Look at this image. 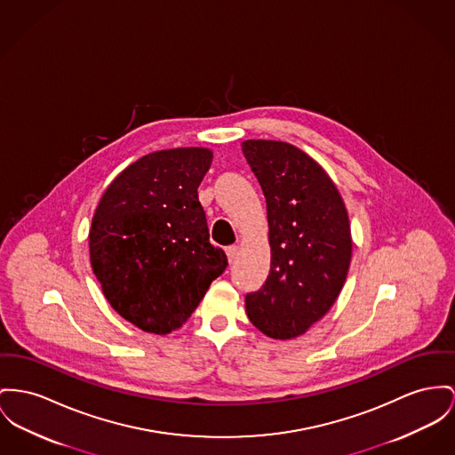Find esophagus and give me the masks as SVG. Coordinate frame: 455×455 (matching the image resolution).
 Returning a JSON list of instances; mask_svg holds the SVG:
<instances>
[{
	"instance_id": "1",
	"label": "esophagus",
	"mask_w": 455,
	"mask_h": 455,
	"mask_svg": "<svg viewBox=\"0 0 455 455\" xmlns=\"http://www.w3.org/2000/svg\"><path fill=\"white\" fill-rule=\"evenodd\" d=\"M226 253H228V260L233 264L236 260V257H238V246H228Z\"/></svg>"
}]
</instances>
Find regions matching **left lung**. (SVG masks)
<instances>
[{
	"label": "left lung",
	"mask_w": 455,
	"mask_h": 455,
	"mask_svg": "<svg viewBox=\"0 0 455 455\" xmlns=\"http://www.w3.org/2000/svg\"><path fill=\"white\" fill-rule=\"evenodd\" d=\"M243 155L267 202L271 271L244 297L251 324L291 339L323 319L352 259L350 222L338 188L307 153L283 141H243Z\"/></svg>",
	"instance_id": "left-lung-1"
}]
</instances>
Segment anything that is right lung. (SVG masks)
Instances as JSON below:
<instances>
[{
  "instance_id": "right-lung-1",
  "label": "right lung",
  "mask_w": 455,
  "mask_h": 455,
  "mask_svg": "<svg viewBox=\"0 0 455 455\" xmlns=\"http://www.w3.org/2000/svg\"><path fill=\"white\" fill-rule=\"evenodd\" d=\"M211 164L207 148L148 153L112 181L92 215V273L112 308L147 333L181 328L228 267L198 200Z\"/></svg>"
}]
</instances>
